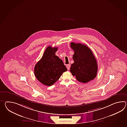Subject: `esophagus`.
Segmentation results:
<instances>
[{"label": "esophagus", "instance_id": "34e87169", "mask_svg": "<svg viewBox=\"0 0 127 127\" xmlns=\"http://www.w3.org/2000/svg\"><path fill=\"white\" fill-rule=\"evenodd\" d=\"M70 64L67 65H66V68H67L68 70H69V69H70Z\"/></svg>", "mask_w": 127, "mask_h": 127}]
</instances>
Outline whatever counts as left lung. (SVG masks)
<instances>
[{
  "mask_svg": "<svg viewBox=\"0 0 127 127\" xmlns=\"http://www.w3.org/2000/svg\"><path fill=\"white\" fill-rule=\"evenodd\" d=\"M70 47L74 51L70 72L76 76L78 81L87 83L94 79L97 75L98 66L92 51L85 45L80 43H70Z\"/></svg>",
  "mask_w": 127,
  "mask_h": 127,
  "instance_id": "left-lung-1",
  "label": "left lung"
}]
</instances>
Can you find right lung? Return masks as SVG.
I'll list each match as a JSON object with an SVG mask.
<instances>
[{
  "label": "right lung",
  "instance_id": "obj_1",
  "mask_svg": "<svg viewBox=\"0 0 127 127\" xmlns=\"http://www.w3.org/2000/svg\"><path fill=\"white\" fill-rule=\"evenodd\" d=\"M58 48L51 46L45 49L43 57L37 63L34 73L37 79L47 86L53 85L59 79L63 72L67 71L62 60L56 56Z\"/></svg>",
  "mask_w": 127,
  "mask_h": 127
}]
</instances>
